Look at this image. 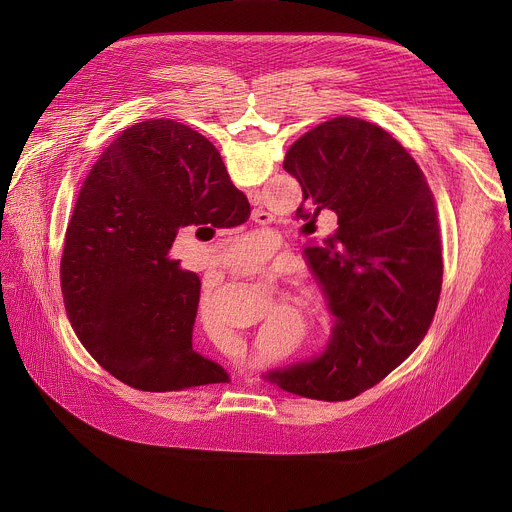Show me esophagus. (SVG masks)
I'll return each mask as SVG.
<instances>
[{
    "instance_id": "34e87169",
    "label": "esophagus",
    "mask_w": 512,
    "mask_h": 512,
    "mask_svg": "<svg viewBox=\"0 0 512 512\" xmlns=\"http://www.w3.org/2000/svg\"><path fill=\"white\" fill-rule=\"evenodd\" d=\"M253 218H255V223H261V225H265V221H267V218H269V214H267V212H263V210H255Z\"/></svg>"
}]
</instances>
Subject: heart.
<instances>
[{"instance_id": "obj_1", "label": "heart", "mask_w": 512, "mask_h": 512, "mask_svg": "<svg viewBox=\"0 0 512 512\" xmlns=\"http://www.w3.org/2000/svg\"><path fill=\"white\" fill-rule=\"evenodd\" d=\"M225 255L233 265L241 269L259 271L271 263V259L275 257V247L265 239L245 237L241 241H235Z\"/></svg>"}]
</instances>
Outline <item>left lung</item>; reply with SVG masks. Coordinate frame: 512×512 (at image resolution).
Listing matches in <instances>:
<instances>
[{
  "mask_svg": "<svg viewBox=\"0 0 512 512\" xmlns=\"http://www.w3.org/2000/svg\"><path fill=\"white\" fill-rule=\"evenodd\" d=\"M283 168L304 190L296 216H338V231L304 251L334 324L320 354L265 379L302 397L352 399L397 369L433 320L444 275L433 196L403 145L356 117L304 133Z\"/></svg>",
  "mask_w": 512,
  "mask_h": 512,
  "instance_id": "8db88e82",
  "label": "left lung"
}]
</instances>
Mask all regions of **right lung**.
I'll return each mask as SVG.
<instances>
[{"label":"right lung","mask_w":512,"mask_h":512,"mask_svg":"<svg viewBox=\"0 0 512 512\" xmlns=\"http://www.w3.org/2000/svg\"><path fill=\"white\" fill-rule=\"evenodd\" d=\"M251 214L214 145L172 119L125 129L89 172L60 259L66 314L89 354L139 391L225 383L192 348L200 279L168 253L184 227Z\"/></svg>","instance_id":"1"}]
</instances>
